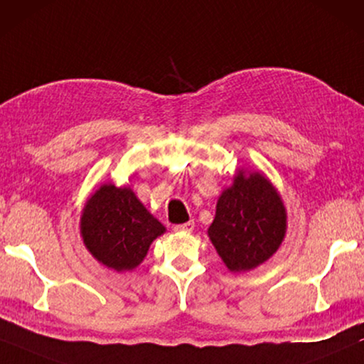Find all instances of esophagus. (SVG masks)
Instances as JSON below:
<instances>
[{"label": "esophagus", "instance_id": "obj_1", "mask_svg": "<svg viewBox=\"0 0 364 364\" xmlns=\"http://www.w3.org/2000/svg\"><path fill=\"white\" fill-rule=\"evenodd\" d=\"M194 229V221H188L184 224H176L175 226V231L178 232H191Z\"/></svg>", "mask_w": 364, "mask_h": 364}]
</instances>
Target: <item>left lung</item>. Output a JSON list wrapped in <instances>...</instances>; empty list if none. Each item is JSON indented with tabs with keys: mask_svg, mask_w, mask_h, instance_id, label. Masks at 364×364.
<instances>
[{
	"mask_svg": "<svg viewBox=\"0 0 364 364\" xmlns=\"http://www.w3.org/2000/svg\"><path fill=\"white\" fill-rule=\"evenodd\" d=\"M285 208L260 173H239L219 198L208 229L218 254L232 272L257 267L279 249L285 235Z\"/></svg>",
	"mask_w": 364,
	"mask_h": 364,
	"instance_id": "1",
	"label": "left lung"
}]
</instances>
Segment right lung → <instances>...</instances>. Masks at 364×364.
Returning <instances> with one entry per match:
<instances>
[{"instance_id":"1","label":"right lung","mask_w":364,"mask_h":364,"mask_svg":"<svg viewBox=\"0 0 364 364\" xmlns=\"http://www.w3.org/2000/svg\"><path fill=\"white\" fill-rule=\"evenodd\" d=\"M80 232L99 262L122 272L141 262L165 226L146 211L132 189L104 184L85 204Z\"/></svg>"}]
</instances>
